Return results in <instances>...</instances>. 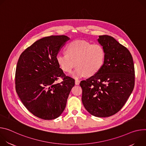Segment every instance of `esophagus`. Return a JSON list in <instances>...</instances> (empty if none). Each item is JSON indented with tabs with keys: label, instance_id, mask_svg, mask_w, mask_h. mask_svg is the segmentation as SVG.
<instances>
[{
	"label": "esophagus",
	"instance_id": "esophagus-1",
	"mask_svg": "<svg viewBox=\"0 0 146 146\" xmlns=\"http://www.w3.org/2000/svg\"><path fill=\"white\" fill-rule=\"evenodd\" d=\"M80 83V80L79 79H75V85H78Z\"/></svg>",
	"mask_w": 146,
	"mask_h": 146
}]
</instances>
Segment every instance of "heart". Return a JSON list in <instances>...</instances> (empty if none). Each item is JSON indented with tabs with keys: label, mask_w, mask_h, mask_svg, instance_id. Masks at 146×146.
<instances>
[{
	"label": "heart",
	"mask_w": 146,
	"mask_h": 146,
	"mask_svg": "<svg viewBox=\"0 0 146 146\" xmlns=\"http://www.w3.org/2000/svg\"><path fill=\"white\" fill-rule=\"evenodd\" d=\"M66 53L56 57L60 68L66 72H70L76 64L72 76L78 78L92 76L102 68L106 58V52L100 44H91L84 40H75L66 47Z\"/></svg>",
	"instance_id": "b5f03b06"
}]
</instances>
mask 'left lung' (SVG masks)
<instances>
[{"label": "left lung", "instance_id": "left-lung-1", "mask_svg": "<svg viewBox=\"0 0 146 146\" xmlns=\"http://www.w3.org/2000/svg\"><path fill=\"white\" fill-rule=\"evenodd\" d=\"M98 42L106 52L100 70L82 80V102L92 115L108 117L125 105L135 86L132 56L126 47L108 35L99 36Z\"/></svg>", "mask_w": 146, "mask_h": 146}]
</instances>
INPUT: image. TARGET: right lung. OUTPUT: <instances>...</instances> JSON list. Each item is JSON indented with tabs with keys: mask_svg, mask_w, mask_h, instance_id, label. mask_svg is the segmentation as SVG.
<instances>
[{
	"mask_svg": "<svg viewBox=\"0 0 146 146\" xmlns=\"http://www.w3.org/2000/svg\"><path fill=\"white\" fill-rule=\"evenodd\" d=\"M70 38L66 35L43 38L20 55L15 75V90L27 109L45 120L58 117L66 108L74 79L60 68L56 57ZM59 77L63 81L57 84Z\"/></svg>",
	"mask_w": 146,
	"mask_h": 146,
	"instance_id": "add662e5",
	"label": "right lung"
}]
</instances>
